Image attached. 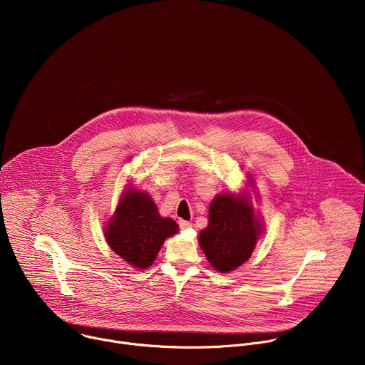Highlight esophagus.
Listing matches in <instances>:
<instances>
[{
    "label": "esophagus",
    "mask_w": 365,
    "mask_h": 365,
    "mask_svg": "<svg viewBox=\"0 0 365 365\" xmlns=\"http://www.w3.org/2000/svg\"><path fill=\"white\" fill-rule=\"evenodd\" d=\"M179 225H180V230L192 228V222H189V221H179Z\"/></svg>",
    "instance_id": "obj_1"
}]
</instances>
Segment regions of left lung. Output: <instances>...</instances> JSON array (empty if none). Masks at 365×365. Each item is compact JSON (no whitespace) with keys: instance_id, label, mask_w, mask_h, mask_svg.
Here are the masks:
<instances>
[{"instance_id":"8db88e82","label":"left lung","mask_w":365,"mask_h":365,"mask_svg":"<svg viewBox=\"0 0 365 365\" xmlns=\"http://www.w3.org/2000/svg\"><path fill=\"white\" fill-rule=\"evenodd\" d=\"M254 189V179L247 176ZM263 234L262 217L255 212L247 190L220 193L210 203L207 227L199 232V245L218 273H230L251 257Z\"/></svg>"}]
</instances>
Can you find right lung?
I'll return each mask as SVG.
<instances>
[{"label":"right lung","instance_id":"add662e5","mask_svg":"<svg viewBox=\"0 0 365 365\" xmlns=\"http://www.w3.org/2000/svg\"><path fill=\"white\" fill-rule=\"evenodd\" d=\"M179 225L159 214L153 197L130 183L120 195L114 214L103 228L110 248L137 270H145L158 257L166 238Z\"/></svg>","mask_w":365,"mask_h":365}]
</instances>
